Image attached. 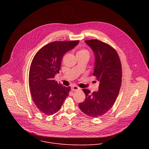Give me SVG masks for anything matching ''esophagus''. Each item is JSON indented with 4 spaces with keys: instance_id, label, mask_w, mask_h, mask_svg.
<instances>
[{
    "instance_id": "esophagus-1",
    "label": "esophagus",
    "mask_w": 149,
    "mask_h": 149,
    "mask_svg": "<svg viewBox=\"0 0 149 149\" xmlns=\"http://www.w3.org/2000/svg\"><path fill=\"white\" fill-rule=\"evenodd\" d=\"M80 90V88H79V87H78L77 86H75L71 87V90L73 91H78V90Z\"/></svg>"
}]
</instances>
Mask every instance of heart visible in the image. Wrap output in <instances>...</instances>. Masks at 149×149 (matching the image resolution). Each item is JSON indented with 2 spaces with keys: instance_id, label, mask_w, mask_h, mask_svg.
Segmentation results:
<instances>
[{
  "instance_id": "1",
  "label": "heart",
  "mask_w": 149,
  "mask_h": 149,
  "mask_svg": "<svg viewBox=\"0 0 149 149\" xmlns=\"http://www.w3.org/2000/svg\"><path fill=\"white\" fill-rule=\"evenodd\" d=\"M90 51L86 48H81L79 49L76 53V55L77 56H87L89 58L90 57Z\"/></svg>"
}]
</instances>
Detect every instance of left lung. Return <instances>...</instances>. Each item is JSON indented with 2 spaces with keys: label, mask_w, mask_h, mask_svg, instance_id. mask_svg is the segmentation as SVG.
Returning a JSON list of instances; mask_svg holds the SVG:
<instances>
[{
  "label": "left lung",
  "mask_w": 149,
  "mask_h": 149,
  "mask_svg": "<svg viewBox=\"0 0 149 149\" xmlns=\"http://www.w3.org/2000/svg\"><path fill=\"white\" fill-rule=\"evenodd\" d=\"M95 56L93 75L100 82L98 91L82 89L86 100L79 104V109L87 116L98 117L108 112L118 97L121 85L122 68L116 50L97 39L86 40Z\"/></svg>",
  "instance_id": "obj_1"
}]
</instances>
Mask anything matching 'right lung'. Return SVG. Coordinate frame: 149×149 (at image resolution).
<instances>
[{
  "label": "right lung",
  "mask_w": 149,
  "mask_h": 149,
  "mask_svg": "<svg viewBox=\"0 0 149 149\" xmlns=\"http://www.w3.org/2000/svg\"><path fill=\"white\" fill-rule=\"evenodd\" d=\"M79 40L54 41L41 48L30 66L29 86L32 100L38 110L46 115L58 112L71 87H65L54 79L59 72L63 56L74 48Z\"/></svg>",
  "instance_id": "obj_1"
}]
</instances>
